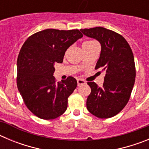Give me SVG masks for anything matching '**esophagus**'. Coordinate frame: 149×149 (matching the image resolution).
<instances>
[{"label":"esophagus","instance_id":"obj_1","mask_svg":"<svg viewBox=\"0 0 149 149\" xmlns=\"http://www.w3.org/2000/svg\"><path fill=\"white\" fill-rule=\"evenodd\" d=\"M77 85H78V86H81V85H83V84H86V81L82 80V79H77Z\"/></svg>","mask_w":149,"mask_h":149}]
</instances>
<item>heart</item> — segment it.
Wrapping results in <instances>:
<instances>
[{
	"label": "heart",
	"instance_id": "b5f03b06",
	"mask_svg": "<svg viewBox=\"0 0 149 149\" xmlns=\"http://www.w3.org/2000/svg\"><path fill=\"white\" fill-rule=\"evenodd\" d=\"M94 42H95V41H93V40H89V41H86V42H84V44L83 45H89V44H93V43Z\"/></svg>",
	"mask_w": 149,
	"mask_h": 149
}]
</instances>
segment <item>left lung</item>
Here are the masks:
<instances>
[{"mask_svg": "<svg viewBox=\"0 0 149 149\" xmlns=\"http://www.w3.org/2000/svg\"><path fill=\"white\" fill-rule=\"evenodd\" d=\"M83 34L98 40L101 54L95 69L105 72L103 86L88 82L91 93L86 100L89 113L107 119L118 114L128 101L136 77L132 50L120 34L104 27L81 29Z\"/></svg>", "mask_w": 149, "mask_h": 149, "instance_id": "8db88e82", "label": "left lung"}]
</instances>
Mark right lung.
Wrapping results in <instances>:
<instances>
[{
    "instance_id": "obj_1",
    "label": "right lung",
    "mask_w": 149,
    "mask_h": 149,
    "mask_svg": "<svg viewBox=\"0 0 149 149\" xmlns=\"http://www.w3.org/2000/svg\"><path fill=\"white\" fill-rule=\"evenodd\" d=\"M83 37L78 30L46 29L25 41L17 60V86L27 108L40 119H56L64 113L68 98L77 87L73 77L56 82L54 64Z\"/></svg>"
}]
</instances>
